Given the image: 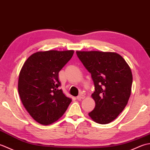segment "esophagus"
<instances>
[{"label": "esophagus", "instance_id": "1", "mask_svg": "<svg viewBox=\"0 0 150 150\" xmlns=\"http://www.w3.org/2000/svg\"><path fill=\"white\" fill-rule=\"evenodd\" d=\"M85 98L84 95L81 94V95H79V96L77 97V99L79 100H82V99H83V98Z\"/></svg>", "mask_w": 150, "mask_h": 150}]
</instances>
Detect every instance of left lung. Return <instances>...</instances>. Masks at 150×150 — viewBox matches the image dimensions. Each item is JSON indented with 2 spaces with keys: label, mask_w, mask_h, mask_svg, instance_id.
Instances as JSON below:
<instances>
[{
  "label": "left lung",
  "mask_w": 150,
  "mask_h": 150,
  "mask_svg": "<svg viewBox=\"0 0 150 150\" xmlns=\"http://www.w3.org/2000/svg\"><path fill=\"white\" fill-rule=\"evenodd\" d=\"M76 53L91 73L95 86L91 97L95 107L89 116L98 124L112 122L126 107L131 95V69L117 53L77 51Z\"/></svg>",
  "instance_id": "1"
}]
</instances>
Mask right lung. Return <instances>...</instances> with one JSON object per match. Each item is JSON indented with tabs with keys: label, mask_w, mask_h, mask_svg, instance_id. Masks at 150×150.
<instances>
[{
	"label": "right lung",
	"mask_w": 150,
	"mask_h": 150,
	"mask_svg": "<svg viewBox=\"0 0 150 150\" xmlns=\"http://www.w3.org/2000/svg\"><path fill=\"white\" fill-rule=\"evenodd\" d=\"M73 53L36 52L28 57L19 73L18 91L22 103L33 119L42 125L58 120L71 103V98L59 88L58 74Z\"/></svg>",
	"instance_id": "obj_1"
}]
</instances>
